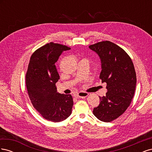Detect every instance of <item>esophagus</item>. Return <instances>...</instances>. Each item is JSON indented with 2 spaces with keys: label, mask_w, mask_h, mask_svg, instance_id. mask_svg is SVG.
I'll return each instance as SVG.
<instances>
[{
  "label": "esophagus",
  "mask_w": 152,
  "mask_h": 152,
  "mask_svg": "<svg viewBox=\"0 0 152 152\" xmlns=\"http://www.w3.org/2000/svg\"><path fill=\"white\" fill-rule=\"evenodd\" d=\"M88 95H89V94L87 93L81 91V92H79V93H78L75 95V97H77V98H86Z\"/></svg>",
  "instance_id": "34e87169"
}]
</instances>
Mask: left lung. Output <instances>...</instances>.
<instances>
[{
	"instance_id": "1",
	"label": "left lung",
	"mask_w": 152,
	"mask_h": 152,
	"mask_svg": "<svg viewBox=\"0 0 152 152\" xmlns=\"http://www.w3.org/2000/svg\"><path fill=\"white\" fill-rule=\"evenodd\" d=\"M102 61L99 79L107 83L105 96H99L100 103L93 110L99 120L110 122L122 115L129 107L134 94L136 74L132 59L122 48L105 40L91 45Z\"/></svg>"
}]
</instances>
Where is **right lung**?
<instances>
[{
	"label": "right lung",
	"mask_w": 152,
	"mask_h": 152,
	"mask_svg": "<svg viewBox=\"0 0 152 152\" xmlns=\"http://www.w3.org/2000/svg\"><path fill=\"white\" fill-rule=\"evenodd\" d=\"M70 49L54 42L40 47L31 55L25 76L31 104L44 118L54 122L65 120L72 113V95L57 93L59 75L55 65L62 53Z\"/></svg>",
	"instance_id": "add662e5"
}]
</instances>
